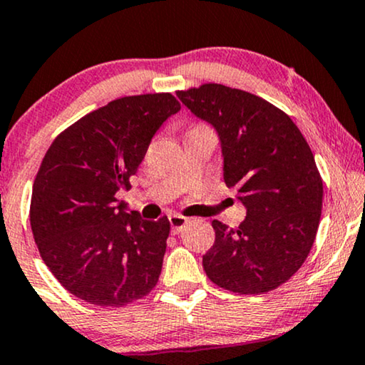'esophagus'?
<instances>
[{
  "label": "esophagus",
  "instance_id": "1",
  "mask_svg": "<svg viewBox=\"0 0 365 365\" xmlns=\"http://www.w3.org/2000/svg\"><path fill=\"white\" fill-rule=\"evenodd\" d=\"M168 220H170V225H172V232H173V234L182 232V230L185 229L188 224H190V219H187V217L178 215V214L170 215Z\"/></svg>",
  "mask_w": 365,
  "mask_h": 365
}]
</instances>
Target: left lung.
<instances>
[{
  "label": "left lung",
  "instance_id": "obj_1",
  "mask_svg": "<svg viewBox=\"0 0 365 365\" xmlns=\"http://www.w3.org/2000/svg\"><path fill=\"white\" fill-rule=\"evenodd\" d=\"M177 96L215 129L224 182L246 207L236 229L212 220L205 274L241 294L278 288L305 262L320 224L324 183L310 146L288 114L246 91L204 84Z\"/></svg>",
  "mask_w": 365,
  "mask_h": 365
}]
</instances>
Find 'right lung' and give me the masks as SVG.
Instances as JSON below:
<instances>
[{"mask_svg":"<svg viewBox=\"0 0 365 365\" xmlns=\"http://www.w3.org/2000/svg\"><path fill=\"white\" fill-rule=\"evenodd\" d=\"M178 110L172 94L116 99L48 148L31 193V232L41 259L73 297L124 307L158 283L168 219H143L116 193L131 187L156 131Z\"/></svg>","mask_w":365,"mask_h":365,"instance_id":"obj_1","label":"right lung"}]
</instances>
